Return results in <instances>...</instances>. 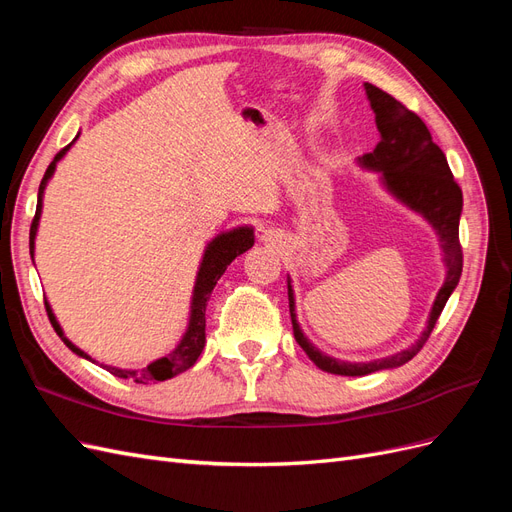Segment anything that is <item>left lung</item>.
<instances>
[{
	"mask_svg": "<svg viewBox=\"0 0 512 512\" xmlns=\"http://www.w3.org/2000/svg\"><path fill=\"white\" fill-rule=\"evenodd\" d=\"M365 91L369 104L376 113L380 143L374 151L365 153L361 164L371 170H380L389 192L395 194L410 209L421 213L436 228L446 262V280L438 292L436 303L431 307L427 329L418 337V342L412 344L408 350H401L393 356H386V359L369 363L337 361L309 344L307 337L299 329L297 314H294V292L288 282V303L294 339H297V344L305 350L309 359L316 363V367L337 376H367L380 369L399 367L414 359L425 346L433 327H436L448 297H451V292L459 284L463 269V252L459 243V215L463 207V196L459 183L453 179L451 168H448L444 151L433 143L425 121L412 113L406 104H401L391 94H386V91L371 83H365Z\"/></svg>",
	"mask_w": 512,
	"mask_h": 512,
	"instance_id": "1",
	"label": "left lung"
}]
</instances>
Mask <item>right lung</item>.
Returning <instances> with one entry per match:
<instances>
[{"label": "right lung", "mask_w": 512, "mask_h": 512, "mask_svg": "<svg viewBox=\"0 0 512 512\" xmlns=\"http://www.w3.org/2000/svg\"><path fill=\"white\" fill-rule=\"evenodd\" d=\"M72 145V143H70ZM70 145H66L64 149H61L57 156L53 158V162L49 164V168H46V173L40 181V190H38V205H36V215H34V222H32V228H29V254L34 256V239H36V230H38V220H40V211H42V194H44V188H46V181L51 179L53 170H55V164L66 156V151L70 149ZM254 245V230L252 228H235L230 232H224V235L215 237L205 250V256H203V262H200V269H198V277H196V286H194V297H192V314H190V324H188V331H185L183 339L179 342V346L162 356V359L153 361L151 365H147L145 369L141 371H128V369H117V367H111V365H102L106 371H111L113 376L117 378H123V380H134L138 384H147V382H162V380H168V378H175L177 374H181V371L190 369L196 359L200 356V352H203L205 348V309H207V301L211 297V292L215 288V284H218L220 277L224 275L226 267L230 265L232 260H235L239 254L247 252L250 247ZM46 305V314H49V320L53 324L55 333L61 337V342H64L74 354L83 356V359L96 363L94 359H91L89 354H85L81 348H76L70 339L64 335V331H61L59 322L55 320L53 312L49 303Z\"/></svg>", "instance_id": "add662e5"}]
</instances>
